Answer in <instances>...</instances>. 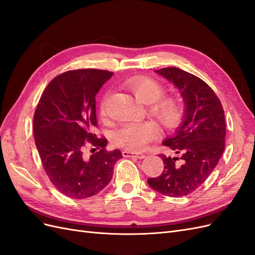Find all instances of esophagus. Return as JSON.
Masks as SVG:
<instances>
[{
    "instance_id": "1",
    "label": "esophagus",
    "mask_w": 255,
    "mask_h": 255,
    "mask_svg": "<svg viewBox=\"0 0 255 255\" xmlns=\"http://www.w3.org/2000/svg\"><path fill=\"white\" fill-rule=\"evenodd\" d=\"M122 155H123V157H136L139 159H141L145 156L144 154L141 152H132V151H128V150L122 151Z\"/></svg>"
}]
</instances>
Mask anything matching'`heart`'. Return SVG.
<instances>
[{
    "instance_id": "1",
    "label": "heart",
    "mask_w": 255,
    "mask_h": 255,
    "mask_svg": "<svg viewBox=\"0 0 255 255\" xmlns=\"http://www.w3.org/2000/svg\"><path fill=\"white\" fill-rule=\"evenodd\" d=\"M126 86L140 102L151 104L150 114L164 128L172 129L180 125L184 116V105L173 97L163 98L165 88L152 78L134 76L126 81ZM107 96L100 104V113L106 115ZM158 129L151 122L128 123L113 134L115 143L128 151H140L146 143L157 137Z\"/></svg>"
}]
</instances>
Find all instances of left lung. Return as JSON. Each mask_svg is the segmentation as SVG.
I'll return each instance as SVG.
<instances>
[{
  "instance_id": "1",
  "label": "left lung",
  "mask_w": 255,
  "mask_h": 255,
  "mask_svg": "<svg viewBox=\"0 0 255 255\" xmlns=\"http://www.w3.org/2000/svg\"><path fill=\"white\" fill-rule=\"evenodd\" d=\"M156 73L181 90L186 110L175 135L163 142L180 157L159 154L164 171L148 179V184L168 197L188 196L205 182L225 151V112L214 90L198 76L175 67L159 69Z\"/></svg>"
}]
</instances>
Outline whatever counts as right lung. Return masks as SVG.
<instances>
[{"label":"right lung","mask_w":255,"mask_h":255,"mask_svg":"<svg viewBox=\"0 0 255 255\" xmlns=\"http://www.w3.org/2000/svg\"><path fill=\"white\" fill-rule=\"evenodd\" d=\"M113 72L79 69L55 76L34 114L35 143L45 173L61 194L72 199L97 195L112 180L119 150L107 151V139L91 133L97 128L96 96ZM91 146L93 154L83 155Z\"/></svg>","instance_id":"right-lung-1"}]
</instances>
